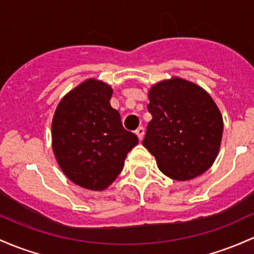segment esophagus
<instances>
[{"label": "esophagus", "instance_id": "obj_1", "mask_svg": "<svg viewBox=\"0 0 254 254\" xmlns=\"http://www.w3.org/2000/svg\"><path fill=\"white\" fill-rule=\"evenodd\" d=\"M135 133H136V135H137L138 140L142 141V138H143V136H144V129L142 127H138L137 129L135 130Z\"/></svg>", "mask_w": 254, "mask_h": 254}]
</instances>
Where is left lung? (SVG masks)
<instances>
[{
	"instance_id": "1",
	"label": "left lung",
	"mask_w": 254,
	"mask_h": 254,
	"mask_svg": "<svg viewBox=\"0 0 254 254\" xmlns=\"http://www.w3.org/2000/svg\"><path fill=\"white\" fill-rule=\"evenodd\" d=\"M149 113L142 144L165 176L189 181L204 174L218 155L223 118L207 91L180 77L161 80L148 91Z\"/></svg>"
}]
</instances>
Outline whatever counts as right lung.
I'll return each mask as SVG.
<instances>
[{"label":"right lung","instance_id":"right-lung-1","mask_svg":"<svg viewBox=\"0 0 254 254\" xmlns=\"http://www.w3.org/2000/svg\"><path fill=\"white\" fill-rule=\"evenodd\" d=\"M112 93L111 85L89 78L61 99L53 117L52 147L61 171L89 190L112 185L138 143L111 106Z\"/></svg>","mask_w":254,"mask_h":254}]
</instances>
